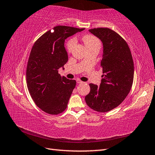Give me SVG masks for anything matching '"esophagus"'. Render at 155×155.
Wrapping results in <instances>:
<instances>
[{
  "instance_id": "34e87169",
  "label": "esophagus",
  "mask_w": 155,
  "mask_h": 155,
  "mask_svg": "<svg viewBox=\"0 0 155 155\" xmlns=\"http://www.w3.org/2000/svg\"><path fill=\"white\" fill-rule=\"evenodd\" d=\"M77 83H78V84H83V83H84V82H83V81L79 80V79L77 80Z\"/></svg>"
}]
</instances>
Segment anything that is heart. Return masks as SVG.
<instances>
[{
    "instance_id": "obj_1",
    "label": "heart",
    "mask_w": 155,
    "mask_h": 155,
    "mask_svg": "<svg viewBox=\"0 0 155 155\" xmlns=\"http://www.w3.org/2000/svg\"><path fill=\"white\" fill-rule=\"evenodd\" d=\"M83 41L84 42L85 45H86V47H87V48L96 45L101 46V42L99 40L93 35H85L83 37ZM75 43H76L75 38H71L67 42V45H66V49H67L68 52H71L72 49H73L74 47Z\"/></svg>"
}]
</instances>
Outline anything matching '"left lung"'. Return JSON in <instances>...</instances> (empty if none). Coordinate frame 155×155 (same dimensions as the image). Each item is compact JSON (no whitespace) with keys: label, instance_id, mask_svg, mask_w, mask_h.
<instances>
[{"label":"left lung","instance_id":"obj_1","mask_svg":"<svg viewBox=\"0 0 155 155\" xmlns=\"http://www.w3.org/2000/svg\"><path fill=\"white\" fill-rule=\"evenodd\" d=\"M89 31L103 44L100 65L103 74L99 87L89 84L91 91L85 101L92 109L105 113L117 107L129 93L133 83L134 62L127 42L116 32L108 28H94Z\"/></svg>","mask_w":155,"mask_h":155}]
</instances>
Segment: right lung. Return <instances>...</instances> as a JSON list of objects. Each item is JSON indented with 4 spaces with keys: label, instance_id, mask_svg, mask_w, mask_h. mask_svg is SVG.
Returning <instances> with one entry per match:
<instances>
[{
    "label": "right lung",
    "instance_id": "add662e5",
    "mask_svg": "<svg viewBox=\"0 0 155 155\" xmlns=\"http://www.w3.org/2000/svg\"><path fill=\"white\" fill-rule=\"evenodd\" d=\"M38 38L32 47L27 67V84L37 106L50 114L65 110L76 81L58 74L67 63L65 39L84 30L67 26H57Z\"/></svg>",
    "mask_w": 155,
    "mask_h": 155
}]
</instances>
